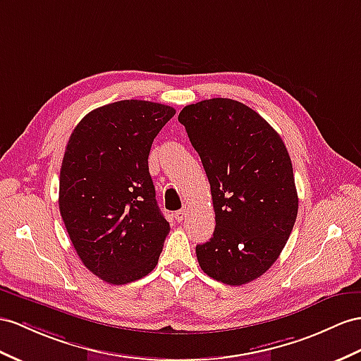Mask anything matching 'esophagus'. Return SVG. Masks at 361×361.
Instances as JSON below:
<instances>
[{"mask_svg": "<svg viewBox=\"0 0 361 361\" xmlns=\"http://www.w3.org/2000/svg\"><path fill=\"white\" fill-rule=\"evenodd\" d=\"M186 215H188V207H183L175 212V218H177V221H183Z\"/></svg>", "mask_w": 361, "mask_h": 361, "instance_id": "1", "label": "esophagus"}]
</instances>
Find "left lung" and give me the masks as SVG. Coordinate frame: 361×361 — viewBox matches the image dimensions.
<instances>
[{
  "label": "left lung",
  "mask_w": 361,
  "mask_h": 361,
  "mask_svg": "<svg viewBox=\"0 0 361 361\" xmlns=\"http://www.w3.org/2000/svg\"><path fill=\"white\" fill-rule=\"evenodd\" d=\"M210 183L214 238L197 245L201 270L227 285L262 276L288 241L299 209L281 135L238 100L216 97L178 116Z\"/></svg>",
  "instance_id": "1"
}]
</instances>
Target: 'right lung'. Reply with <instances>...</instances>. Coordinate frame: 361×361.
I'll list each match as a JSON object with an SVG mask.
<instances>
[{"mask_svg":"<svg viewBox=\"0 0 361 361\" xmlns=\"http://www.w3.org/2000/svg\"><path fill=\"white\" fill-rule=\"evenodd\" d=\"M175 109L120 100L80 120L63 154L59 210L73 247L102 281L123 285L149 274L169 223L157 206L147 157Z\"/></svg>","mask_w":361,"mask_h":361,"instance_id":"1","label":"right lung"}]
</instances>
